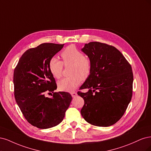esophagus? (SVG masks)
<instances>
[{"mask_svg":"<svg viewBox=\"0 0 151 151\" xmlns=\"http://www.w3.org/2000/svg\"><path fill=\"white\" fill-rule=\"evenodd\" d=\"M71 95L72 97L75 98V97L77 95V93H76V92H71Z\"/></svg>","mask_w":151,"mask_h":151,"instance_id":"obj_1","label":"esophagus"}]
</instances>
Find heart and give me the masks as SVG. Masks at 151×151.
<instances>
[{"instance_id":"heart-1","label":"heart","mask_w":151,"mask_h":151,"mask_svg":"<svg viewBox=\"0 0 151 151\" xmlns=\"http://www.w3.org/2000/svg\"><path fill=\"white\" fill-rule=\"evenodd\" d=\"M61 56L65 65H72L70 77L58 82V88L61 91H74L81 83L82 80L88 78L91 71V62L90 58L83 55L75 46H69L63 51ZM48 68L51 75L59 79L62 76V63L56 57H52L48 63Z\"/></svg>"}]
</instances>
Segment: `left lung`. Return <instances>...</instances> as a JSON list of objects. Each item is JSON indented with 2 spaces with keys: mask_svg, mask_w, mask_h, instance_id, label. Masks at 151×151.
Here are the masks:
<instances>
[{
  "mask_svg": "<svg viewBox=\"0 0 151 151\" xmlns=\"http://www.w3.org/2000/svg\"><path fill=\"white\" fill-rule=\"evenodd\" d=\"M81 51L91 62V71L78 91L85 104L81 114L89 124L109 127L118 122L132 96L131 65L114 46L99 42L85 44Z\"/></svg>",
  "mask_w": 151,
  "mask_h": 151,
  "instance_id": "obj_1",
  "label": "left lung"
}]
</instances>
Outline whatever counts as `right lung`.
Listing matches in <instances>:
<instances>
[{
  "label": "right lung",
  "instance_id": "1",
  "mask_svg": "<svg viewBox=\"0 0 151 151\" xmlns=\"http://www.w3.org/2000/svg\"><path fill=\"white\" fill-rule=\"evenodd\" d=\"M63 46L43 43L29 49L14 69L17 104L28 122L39 129L51 128L60 124L72 100L68 92H54L57 85L48 68L50 60ZM48 92L53 93L51 98L45 96Z\"/></svg>",
  "mask_w": 151,
  "mask_h": 151
}]
</instances>
